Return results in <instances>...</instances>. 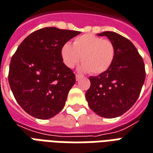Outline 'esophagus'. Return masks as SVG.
<instances>
[{
	"instance_id": "esophagus-1",
	"label": "esophagus",
	"mask_w": 153,
	"mask_h": 153,
	"mask_svg": "<svg viewBox=\"0 0 153 153\" xmlns=\"http://www.w3.org/2000/svg\"><path fill=\"white\" fill-rule=\"evenodd\" d=\"M75 77H76V80L77 81H78V80H79L80 79H81V75H79V74H77L76 75H75Z\"/></svg>"
}]
</instances>
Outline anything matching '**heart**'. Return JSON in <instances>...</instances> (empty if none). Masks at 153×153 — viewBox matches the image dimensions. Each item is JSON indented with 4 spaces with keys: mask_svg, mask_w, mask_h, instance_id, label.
<instances>
[{
    "mask_svg": "<svg viewBox=\"0 0 153 153\" xmlns=\"http://www.w3.org/2000/svg\"><path fill=\"white\" fill-rule=\"evenodd\" d=\"M61 57L69 68H74L81 59L82 70L89 71L92 74H99L107 71L113 65L115 48L109 39L85 34L75 38L73 45L65 44L61 48Z\"/></svg>",
    "mask_w": 153,
    "mask_h": 153,
    "instance_id": "1",
    "label": "heart"
}]
</instances>
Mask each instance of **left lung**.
<instances>
[{"label": "left lung", "mask_w": 153, "mask_h": 153, "mask_svg": "<svg viewBox=\"0 0 153 153\" xmlns=\"http://www.w3.org/2000/svg\"><path fill=\"white\" fill-rule=\"evenodd\" d=\"M107 36L115 48V57L109 69L98 76L89 77L86 92L88 106L107 118L121 116L139 97L146 77L143 59L134 45L127 38L112 31L98 34Z\"/></svg>", "instance_id": "8db88e82"}]
</instances>
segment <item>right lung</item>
Here are the masks:
<instances>
[{"label": "right lung", "instance_id": "add662e5", "mask_svg": "<svg viewBox=\"0 0 153 153\" xmlns=\"http://www.w3.org/2000/svg\"><path fill=\"white\" fill-rule=\"evenodd\" d=\"M80 31L45 27L29 35L10 63V87L23 109L48 119L59 113L75 83L73 70L64 64L62 46Z\"/></svg>", "mask_w": 153, "mask_h": 153}]
</instances>
